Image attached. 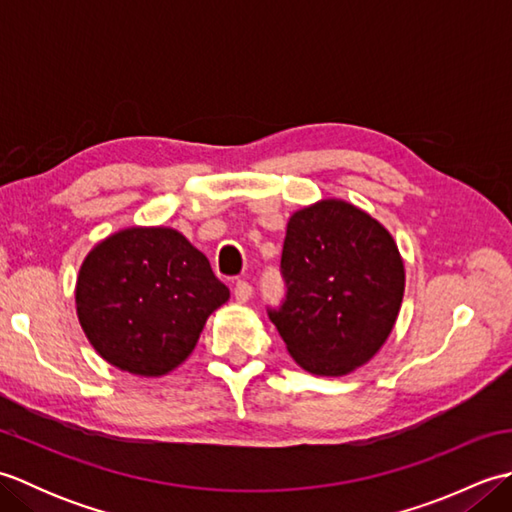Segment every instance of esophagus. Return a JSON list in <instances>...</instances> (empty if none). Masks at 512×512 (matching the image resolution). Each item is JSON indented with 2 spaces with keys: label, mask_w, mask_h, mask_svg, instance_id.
<instances>
[{
  "label": "esophagus",
  "mask_w": 512,
  "mask_h": 512,
  "mask_svg": "<svg viewBox=\"0 0 512 512\" xmlns=\"http://www.w3.org/2000/svg\"><path fill=\"white\" fill-rule=\"evenodd\" d=\"M250 297H253V286H250L248 281H237V284H235L237 303H246Z\"/></svg>",
  "instance_id": "esophagus-1"
}]
</instances>
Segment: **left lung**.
<instances>
[{"mask_svg":"<svg viewBox=\"0 0 512 512\" xmlns=\"http://www.w3.org/2000/svg\"><path fill=\"white\" fill-rule=\"evenodd\" d=\"M281 275L286 301L268 317L310 374H352L394 330L405 264L387 228L350 202L328 198L292 213Z\"/></svg>","mask_w":512,"mask_h":512,"instance_id":"8db88e82","label":"left lung"}]
</instances>
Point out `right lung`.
Listing matches in <instances>:
<instances>
[{"label":"right lung","instance_id":"1","mask_svg":"<svg viewBox=\"0 0 512 512\" xmlns=\"http://www.w3.org/2000/svg\"><path fill=\"white\" fill-rule=\"evenodd\" d=\"M231 292L169 226H129L96 244L76 277V314L103 361L158 378L187 361Z\"/></svg>","mask_w":512,"mask_h":512}]
</instances>
